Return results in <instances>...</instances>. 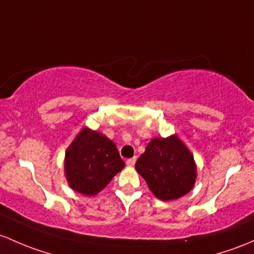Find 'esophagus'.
I'll list each match as a JSON object with an SVG mask.
<instances>
[{"mask_svg":"<svg viewBox=\"0 0 254 254\" xmlns=\"http://www.w3.org/2000/svg\"><path fill=\"white\" fill-rule=\"evenodd\" d=\"M135 163H136V157H132V158L127 159V164L129 165V167H132V165H135Z\"/></svg>","mask_w":254,"mask_h":254,"instance_id":"esophagus-1","label":"esophagus"}]
</instances>
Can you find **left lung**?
Instances as JSON below:
<instances>
[{"label":"left lung","mask_w":254,"mask_h":254,"mask_svg":"<svg viewBox=\"0 0 254 254\" xmlns=\"http://www.w3.org/2000/svg\"><path fill=\"white\" fill-rule=\"evenodd\" d=\"M135 169L162 201L178 199L190 192L197 176L193 156L176 135L153 138L138 157Z\"/></svg>","instance_id":"8db88e82"}]
</instances>
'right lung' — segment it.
Returning <instances> with one entry per match:
<instances>
[{"label":"right lung","mask_w":254,"mask_h":254,"mask_svg":"<svg viewBox=\"0 0 254 254\" xmlns=\"http://www.w3.org/2000/svg\"><path fill=\"white\" fill-rule=\"evenodd\" d=\"M124 165L113 141L84 127L66 149L64 172L74 191L93 196L102 191Z\"/></svg>","instance_id":"right-lung-1"}]
</instances>
